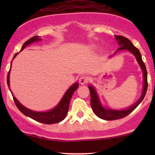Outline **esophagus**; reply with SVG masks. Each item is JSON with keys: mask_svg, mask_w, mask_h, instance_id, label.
I'll use <instances>...</instances> for the list:
<instances>
[{"mask_svg": "<svg viewBox=\"0 0 155 155\" xmlns=\"http://www.w3.org/2000/svg\"><path fill=\"white\" fill-rule=\"evenodd\" d=\"M88 82V78L85 76H81V77L79 78V83L81 84H87Z\"/></svg>", "mask_w": 155, "mask_h": 155, "instance_id": "34e87169", "label": "esophagus"}]
</instances>
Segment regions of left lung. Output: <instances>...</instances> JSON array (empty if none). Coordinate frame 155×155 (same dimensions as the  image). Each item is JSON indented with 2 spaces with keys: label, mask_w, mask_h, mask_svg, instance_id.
<instances>
[{
  "label": "left lung",
  "mask_w": 155,
  "mask_h": 155,
  "mask_svg": "<svg viewBox=\"0 0 155 155\" xmlns=\"http://www.w3.org/2000/svg\"><path fill=\"white\" fill-rule=\"evenodd\" d=\"M115 38L118 41L119 45L120 47L117 49V51L123 50H128L132 52L136 57L137 61L139 63L140 68H141L142 71H143V92L140 96V99L133 106L127 108L124 110H121V111H117V110H112L109 108H105L101 104L100 101L98 100L97 95L96 93L95 89L93 87L90 85L89 89H90V103H91V107L92 108V111L94 113L97 115V117H100L101 119L105 120H119V119H122L123 117L130 114L133 110L136 109V108L140 104L143 99L144 98L146 92L147 90V87H148V82H147V68H146L145 64L143 62L141 58V54H140L139 50L135 47L133 44L131 43L130 41L128 38H125V37L122 36V35H116Z\"/></svg>",
  "instance_id": "left-lung-1"
}]
</instances>
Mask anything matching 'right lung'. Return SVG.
I'll list each match as a JSON object with an SVG mask.
<instances>
[{
	"mask_svg": "<svg viewBox=\"0 0 155 155\" xmlns=\"http://www.w3.org/2000/svg\"><path fill=\"white\" fill-rule=\"evenodd\" d=\"M40 38V37L36 35V36L32 37L31 38L29 39V40H28L27 41L25 42L22 49H21V51L23 50V49H25V47H27L28 45H29V44H31V43H33V42L36 41H40L41 38ZM17 54H18V52L16 53L15 54L14 58L17 56ZM11 65H12V63H11ZM9 74L10 70L8 73V75H7V84H8V87H9ZM78 87H79L78 83H75L74 84H73L72 86L67 90L66 92H65V95H64L63 97V98H62L61 101L59 103V104H58L54 108H53V109L46 112H36L31 111V110L28 109V108L23 106L20 103H19V101L16 99V97H14V95L12 96H13V99L16 106H17L18 109L22 112L23 114L30 117V118L33 119V120L37 121V122H41V123L44 124H50L61 122V121H63L64 119L65 118V117H66L68 114V111L69 104H70L71 99V97L73 94H74V92L76 91V89Z\"/></svg>",
	"mask_w": 155,
	"mask_h": 155,
	"instance_id": "right-lung-1",
	"label": "right lung"
}]
</instances>
